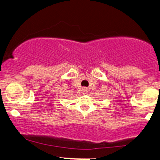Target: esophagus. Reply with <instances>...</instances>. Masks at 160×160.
<instances>
[{
  "label": "esophagus",
  "instance_id": "1",
  "mask_svg": "<svg viewBox=\"0 0 160 160\" xmlns=\"http://www.w3.org/2000/svg\"><path fill=\"white\" fill-rule=\"evenodd\" d=\"M82 92H83V94H86L88 92V90L86 89V88H82Z\"/></svg>",
  "mask_w": 160,
  "mask_h": 160
}]
</instances>
